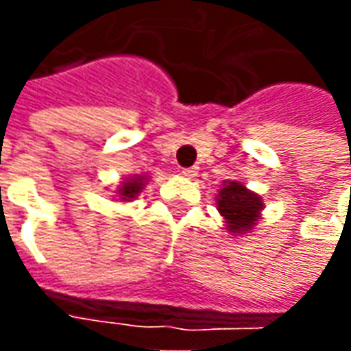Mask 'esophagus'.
Masks as SVG:
<instances>
[{
	"label": "esophagus",
	"instance_id": "34e87169",
	"mask_svg": "<svg viewBox=\"0 0 351 351\" xmlns=\"http://www.w3.org/2000/svg\"><path fill=\"white\" fill-rule=\"evenodd\" d=\"M197 173H199V167H195V165H193V167L182 169V175L188 176V178H193V176H197Z\"/></svg>",
	"mask_w": 351,
	"mask_h": 351
}]
</instances>
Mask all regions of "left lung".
<instances>
[{"label": "left lung", "mask_w": 351, "mask_h": 351, "mask_svg": "<svg viewBox=\"0 0 351 351\" xmlns=\"http://www.w3.org/2000/svg\"><path fill=\"white\" fill-rule=\"evenodd\" d=\"M218 210L226 218L228 229L237 235H244L254 229L259 214L263 210L261 197L254 191L246 190L241 182H226L216 197Z\"/></svg>", "instance_id": "1"}]
</instances>
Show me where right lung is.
Segmentation results:
<instances>
[{"instance_id": "right-lung-1", "label": "right lung", "mask_w": 351, "mask_h": 351, "mask_svg": "<svg viewBox=\"0 0 351 351\" xmlns=\"http://www.w3.org/2000/svg\"><path fill=\"white\" fill-rule=\"evenodd\" d=\"M143 188H145V176H131L130 180L122 182V186L118 188V195L122 201H131L137 197Z\"/></svg>"}]
</instances>
